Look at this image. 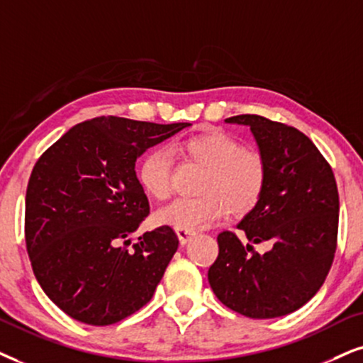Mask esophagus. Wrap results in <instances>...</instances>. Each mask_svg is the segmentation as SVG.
Wrapping results in <instances>:
<instances>
[{
	"instance_id": "esophagus-1",
	"label": "esophagus",
	"mask_w": 363,
	"mask_h": 363,
	"mask_svg": "<svg viewBox=\"0 0 363 363\" xmlns=\"http://www.w3.org/2000/svg\"><path fill=\"white\" fill-rule=\"evenodd\" d=\"M176 233L181 245H186V242H189L196 236V231H191V229H176Z\"/></svg>"
}]
</instances>
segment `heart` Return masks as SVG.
I'll use <instances>...</instances> for the list:
<instances>
[{
	"mask_svg": "<svg viewBox=\"0 0 363 363\" xmlns=\"http://www.w3.org/2000/svg\"><path fill=\"white\" fill-rule=\"evenodd\" d=\"M187 159L208 167L199 197H182L157 211L155 221L174 229H199L233 214L251 213L264 194L268 166L259 152L242 147L233 135L209 130L179 144ZM137 181L150 197L164 201L172 191V159L167 149L154 147L137 164Z\"/></svg>",
	"mask_w": 363,
	"mask_h": 363,
	"instance_id": "1",
	"label": "heart"
}]
</instances>
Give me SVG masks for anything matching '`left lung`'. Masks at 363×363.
Segmentation results:
<instances>
[{
	"instance_id": "8db88e82",
	"label": "left lung",
	"mask_w": 363,
	"mask_h": 363,
	"mask_svg": "<svg viewBox=\"0 0 363 363\" xmlns=\"http://www.w3.org/2000/svg\"><path fill=\"white\" fill-rule=\"evenodd\" d=\"M226 122L251 128L268 166L264 194L238 229L250 242H269L272 250L259 255L235 233H219V255L208 279L233 311L277 318L310 301L332 268L340 211L337 182L330 164L298 128L250 113Z\"/></svg>"
}]
</instances>
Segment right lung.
Returning <instances> with one entry per match:
<instances>
[{"label": "right lung", "mask_w": 363, "mask_h": 363, "mask_svg": "<svg viewBox=\"0 0 363 363\" xmlns=\"http://www.w3.org/2000/svg\"><path fill=\"white\" fill-rule=\"evenodd\" d=\"M189 125L97 117L72 127L35 164L26 250L40 286L73 320L112 325L152 298L179 240L171 226H160L127 250L149 214L135 162Z\"/></svg>", "instance_id": "1"}]
</instances>
